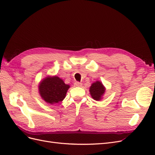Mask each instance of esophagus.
<instances>
[{
  "label": "esophagus",
  "mask_w": 155,
  "mask_h": 155,
  "mask_svg": "<svg viewBox=\"0 0 155 155\" xmlns=\"http://www.w3.org/2000/svg\"><path fill=\"white\" fill-rule=\"evenodd\" d=\"M74 86L75 87H80L82 86V83H79V82H76L74 83Z\"/></svg>",
  "instance_id": "obj_1"
}]
</instances>
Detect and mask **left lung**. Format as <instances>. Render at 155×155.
I'll return each instance as SVG.
<instances>
[{
	"mask_svg": "<svg viewBox=\"0 0 155 155\" xmlns=\"http://www.w3.org/2000/svg\"><path fill=\"white\" fill-rule=\"evenodd\" d=\"M105 91V87L100 81L94 82L89 88V92H90L91 97L96 101H100L102 100Z\"/></svg>",
	"mask_w": 155,
	"mask_h": 155,
	"instance_id": "left-lung-1",
	"label": "left lung"
}]
</instances>
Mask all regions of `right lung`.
Listing matches in <instances>:
<instances>
[{
	"label": "right lung",
	"mask_w": 155,
	"mask_h": 155,
	"mask_svg": "<svg viewBox=\"0 0 155 155\" xmlns=\"http://www.w3.org/2000/svg\"><path fill=\"white\" fill-rule=\"evenodd\" d=\"M38 87L42 99L47 104L54 105L64 99L70 85L57 76H48L40 81Z\"/></svg>",
	"instance_id": "add662e5"
}]
</instances>
